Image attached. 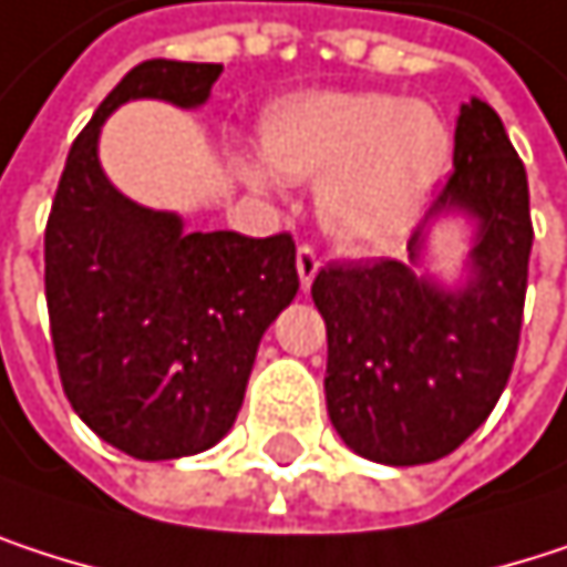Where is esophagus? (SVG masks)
I'll return each instance as SVG.
<instances>
[{
	"label": "esophagus",
	"instance_id": "obj_1",
	"mask_svg": "<svg viewBox=\"0 0 567 567\" xmlns=\"http://www.w3.org/2000/svg\"><path fill=\"white\" fill-rule=\"evenodd\" d=\"M317 270H320V257H317V250H313L310 244H303V247L297 250V274H300V287H303V290H310Z\"/></svg>",
	"mask_w": 567,
	"mask_h": 567
}]
</instances>
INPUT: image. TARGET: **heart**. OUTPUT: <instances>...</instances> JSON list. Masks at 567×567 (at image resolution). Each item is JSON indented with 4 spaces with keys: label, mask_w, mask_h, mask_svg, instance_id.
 Here are the masks:
<instances>
[{
    "label": "heart",
    "mask_w": 567,
    "mask_h": 567,
    "mask_svg": "<svg viewBox=\"0 0 567 567\" xmlns=\"http://www.w3.org/2000/svg\"><path fill=\"white\" fill-rule=\"evenodd\" d=\"M260 157L240 161L250 187L317 181L323 230L347 247H377L423 214L449 167L452 132L429 102L323 89L264 112Z\"/></svg>",
    "instance_id": "heart-1"
}]
</instances>
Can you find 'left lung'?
<instances>
[{
	"mask_svg": "<svg viewBox=\"0 0 567 567\" xmlns=\"http://www.w3.org/2000/svg\"><path fill=\"white\" fill-rule=\"evenodd\" d=\"M452 174L413 230L406 260L330 264L313 280L327 323V413L340 439L383 465L458 449L495 410L522 333L532 214L525 164L492 105L458 109ZM476 224L466 280L419 270L439 216Z\"/></svg>",
	"mask_w": 567,
	"mask_h": 567,
	"instance_id": "1",
	"label": "left lung"
}]
</instances>
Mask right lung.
Returning <instances> with one entry per match:
<instances>
[{
	"label": "right lung",
	"mask_w": 567,
	"mask_h": 567,
	"mask_svg": "<svg viewBox=\"0 0 567 567\" xmlns=\"http://www.w3.org/2000/svg\"><path fill=\"white\" fill-rule=\"evenodd\" d=\"M220 65H135L75 138L45 227V300L62 390L82 423L144 458L210 449L234 425L260 337L300 290L290 234H187L102 171L105 118L135 99L200 109Z\"/></svg>",
	"instance_id": "right-lung-1"
}]
</instances>
